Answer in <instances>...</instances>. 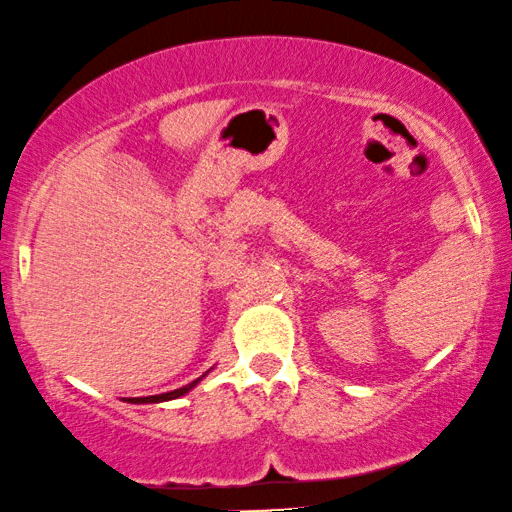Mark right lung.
<instances>
[{"instance_id":"right-lung-1","label":"right lung","mask_w":512,"mask_h":512,"mask_svg":"<svg viewBox=\"0 0 512 512\" xmlns=\"http://www.w3.org/2000/svg\"><path fill=\"white\" fill-rule=\"evenodd\" d=\"M198 383H200V378L193 380V383H189V385L179 387V390H172V392H165V394H153V397L127 399V401H132V404H158V401H170V399H177V397H181V394H186L189 390H193V387H196Z\"/></svg>"}]
</instances>
